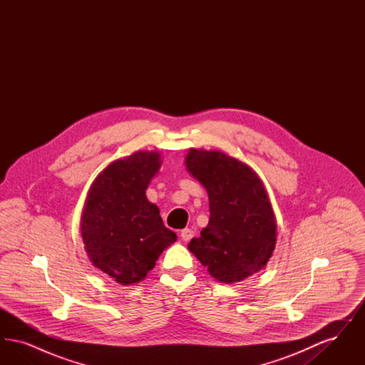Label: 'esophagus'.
Instances as JSON below:
<instances>
[{"label":"esophagus","mask_w":365,"mask_h":365,"mask_svg":"<svg viewBox=\"0 0 365 365\" xmlns=\"http://www.w3.org/2000/svg\"><path fill=\"white\" fill-rule=\"evenodd\" d=\"M192 237H194V231L191 228H185L180 231V240L183 242H189Z\"/></svg>","instance_id":"esophagus-1"}]
</instances>
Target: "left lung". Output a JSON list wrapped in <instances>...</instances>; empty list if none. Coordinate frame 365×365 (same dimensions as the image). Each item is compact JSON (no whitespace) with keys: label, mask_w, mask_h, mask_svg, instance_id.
<instances>
[{"label":"left lung","mask_w":365,"mask_h":365,"mask_svg":"<svg viewBox=\"0 0 365 365\" xmlns=\"http://www.w3.org/2000/svg\"><path fill=\"white\" fill-rule=\"evenodd\" d=\"M186 167L208 191V226L189 243L191 253L219 282L259 272L272 256L277 225L259 176L222 152L191 149Z\"/></svg>","instance_id":"left-lung-1"}]
</instances>
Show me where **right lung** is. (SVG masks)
Masks as SVG:
<instances>
[{"instance_id": "right-lung-1", "label": "right lung", "mask_w": 365, "mask_h": 365, "mask_svg": "<svg viewBox=\"0 0 365 365\" xmlns=\"http://www.w3.org/2000/svg\"><path fill=\"white\" fill-rule=\"evenodd\" d=\"M160 168V156L138 152L109 164L93 182L82 215V238L91 262L120 284L153 269L176 234L163 225L146 187Z\"/></svg>"}]
</instances>
